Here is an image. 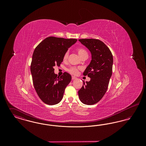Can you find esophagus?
I'll return each mask as SVG.
<instances>
[{"label":"esophagus","instance_id":"obj_1","mask_svg":"<svg viewBox=\"0 0 146 146\" xmlns=\"http://www.w3.org/2000/svg\"><path fill=\"white\" fill-rule=\"evenodd\" d=\"M77 79V78L76 77V76H72V80H75V79Z\"/></svg>","mask_w":146,"mask_h":146}]
</instances>
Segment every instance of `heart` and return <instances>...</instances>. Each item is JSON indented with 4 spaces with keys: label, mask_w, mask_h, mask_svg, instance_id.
<instances>
[{
    "label": "heart",
    "mask_w": 146,
    "mask_h": 146,
    "mask_svg": "<svg viewBox=\"0 0 146 146\" xmlns=\"http://www.w3.org/2000/svg\"><path fill=\"white\" fill-rule=\"evenodd\" d=\"M76 51L80 58H82L84 56L88 55L87 51L85 49L79 48L76 50ZM68 52L67 51L63 56V60H66L68 58ZM68 71L70 72V73H71L72 74H76L78 72V68H77L76 67H72L69 69H68Z\"/></svg>",
    "instance_id": "1"
}]
</instances>
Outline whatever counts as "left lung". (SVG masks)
Returning a JSON list of instances; mask_svg holds the SVG:
<instances>
[{"label": "left lung", "mask_w": 146, "mask_h": 146, "mask_svg": "<svg viewBox=\"0 0 146 146\" xmlns=\"http://www.w3.org/2000/svg\"><path fill=\"white\" fill-rule=\"evenodd\" d=\"M79 41L90 51L91 60L83 73L84 76L90 78V80L84 82L78 95L84 104L92 105L100 101L107 91L112 74L113 56L109 48L100 40L82 39Z\"/></svg>", "instance_id": "1"}]
</instances>
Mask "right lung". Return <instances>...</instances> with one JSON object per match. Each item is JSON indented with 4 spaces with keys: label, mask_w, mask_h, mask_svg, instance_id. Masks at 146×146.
Masks as SVG:
<instances>
[{
    "label": "right lung",
    "mask_w": 146,
    "mask_h": 146,
    "mask_svg": "<svg viewBox=\"0 0 146 146\" xmlns=\"http://www.w3.org/2000/svg\"><path fill=\"white\" fill-rule=\"evenodd\" d=\"M76 39H64L49 36L43 40L35 49L32 56L31 72L35 90L42 101L54 105L62 99L64 90L72 76L64 72L57 76L54 67L60 66L63 56Z\"/></svg>",
    "instance_id": "1"
}]
</instances>
